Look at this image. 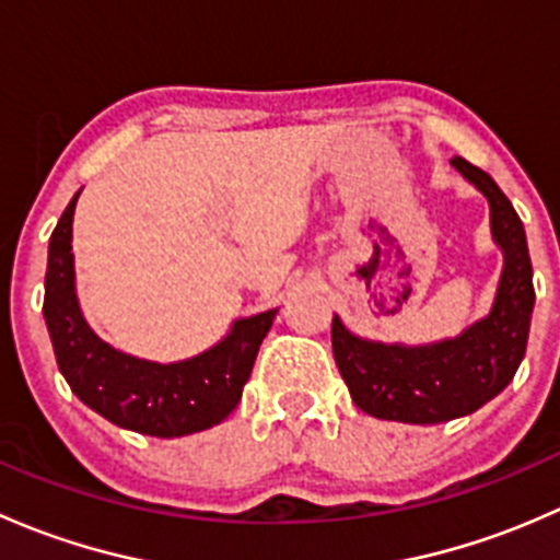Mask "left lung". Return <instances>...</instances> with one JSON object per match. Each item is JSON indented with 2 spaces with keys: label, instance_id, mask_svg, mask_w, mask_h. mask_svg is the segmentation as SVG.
<instances>
[{
  "label": "left lung",
  "instance_id": "obj_1",
  "mask_svg": "<svg viewBox=\"0 0 560 560\" xmlns=\"http://www.w3.org/2000/svg\"><path fill=\"white\" fill-rule=\"evenodd\" d=\"M453 167L490 202V233L504 252L499 290L488 316L460 336L425 347L360 338L332 316V354L349 395L380 420L436 425L477 411L515 376L534 312V270L521 217L488 173L463 156Z\"/></svg>",
  "mask_w": 560,
  "mask_h": 560
}]
</instances>
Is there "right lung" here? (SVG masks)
Listing matches in <instances>:
<instances>
[{"label": "right lung", "instance_id": "1", "mask_svg": "<svg viewBox=\"0 0 560 560\" xmlns=\"http://www.w3.org/2000/svg\"><path fill=\"white\" fill-rule=\"evenodd\" d=\"M78 195L50 233L45 270L43 314L61 376L89 409L127 431L173 439L219 425L238 406L276 308L233 322L217 347L178 363L118 352L89 327L75 295L72 217Z\"/></svg>", "mask_w": 560, "mask_h": 560}]
</instances>
